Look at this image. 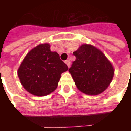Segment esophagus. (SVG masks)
<instances>
[{
    "label": "esophagus",
    "mask_w": 131,
    "mask_h": 131,
    "mask_svg": "<svg viewBox=\"0 0 131 131\" xmlns=\"http://www.w3.org/2000/svg\"><path fill=\"white\" fill-rule=\"evenodd\" d=\"M65 64L67 65L68 67H70V66H71V62H70V60H67L65 61Z\"/></svg>",
    "instance_id": "1"
}]
</instances>
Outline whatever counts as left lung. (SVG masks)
<instances>
[{
	"instance_id": "1",
	"label": "left lung",
	"mask_w": 131,
	"mask_h": 131,
	"mask_svg": "<svg viewBox=\"0 0 131 131\" xmlns=\"http://www.w3.org/2000/svg\"><path fill=\"white\" fill-rule=\"evenodd\" d=\"M73 54L76 60L69 71L77 88L89 95L105 91L112 80L114 70L103 52L95 46L83 44Z\"/></svg>"
}]
</instances>
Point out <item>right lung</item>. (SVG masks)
<instances>
[{"mask_svg": "<svg viewBox=\"0 0 131 131\" xmlns=\"http://www.w3.org/2000/svg\"><path fill=\"white\" fill-rule=\"evenodd\" d=\"M68 67L48 43L31 50L19 67L17 74L26 91L36 96H46L57 88L61 74Z\"/></svg>", "mask_w": 131, "mask_h": 131, "instance_id": "right-lung-1", "label": "right lung"}]
</instances>
